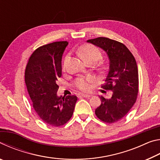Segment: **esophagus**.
Segmentation results:
<instances>
[{"label": "esophagus", "mask_w": 160, "mask_h": 160, "mask_svg": "<svg viewBox=\"0 0 160 160\" xmlns=\"http://www.w3.org/2000/svg\"><path fill=\"white\" fill-rule=\"evenodd\" d=\"M80 95L83 97H91L90 94H80Z\"/></svg>", "instance_id": "34e87169"}]
</instances>
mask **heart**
Listing matches in <instances>:
<instances>
[{
	"label": "heart",
	"instance_id": "obj_1",
	"mask_svg": "<svg viewBox=\"0 0 160 160\" xmlns=\"http://www.w3.org/2000/svg\"><path fill=\"white\" fill-rule=\"evenodd\" d=\"M81 57L82 58L84 61L86 62L89 60L94 59L97 61L101 58V53L99 49L94 46L90 44H86L81 47L79 51ZM69 56H66L65 58V64L68 61ZM94 81V78L92 76L79 77L75 80L74 85L75 88L80 91L87 92L91 88V84Z\"/></svg>",
	"mask_w": 160,
	"mask_h": 160
}]
</instances>
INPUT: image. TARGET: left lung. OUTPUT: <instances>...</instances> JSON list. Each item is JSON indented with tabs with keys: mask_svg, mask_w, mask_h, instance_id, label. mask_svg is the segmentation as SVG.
<instances>
[{
	"mask_svg": "<svg viewBox=\"0 0 160 160\" xmlns=\"http://www.w3.org/2000/svg\"><path fill=\"white\" fill-rule=\"evenodd\" d=\"M87 42L101 48L109 61V71L102 88L112 91L105 99L99 96L101 104L95 114L105 123H113L123 118L133 106L138 92V70L131 51L122 43L106 37L89 39Z\"/></svg>",
	"mask_w": 160,
	"mask_h": 160,
	"instance_id": "8db88e82",
	"label": "left lung"
}]
</instances>
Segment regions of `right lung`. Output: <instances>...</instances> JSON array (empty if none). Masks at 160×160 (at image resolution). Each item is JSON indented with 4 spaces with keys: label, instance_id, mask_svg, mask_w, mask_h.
Masks as SVG:
<instances>
[{
    "label": "right lung",
    "instance_id": "add662e5",
    "mask_svg": "<svg viewBox=\"0 0 160 160\" xmlns=\"http://www.w3.org/2000/svg\"><path fill=\"white\" fill-rule=\"evenodd\" d=\"M68 42L44 45L32 54L25 69V83L32 105L40 118L52 126L64 125L72 117L77 97H58L62 56Z\"/></svg>",
    "mask_w": 160,
    "mask_h": 160
}]
</instances>
